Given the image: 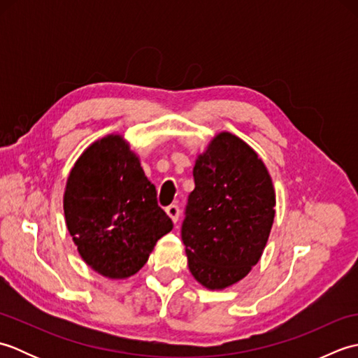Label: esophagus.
I'll return each mask as SVG.
<instances>
[{
	"mask_svg": "<svg viewBox=\"0 0 358 358\" xmlns=\"http://www.w3.org/2000/svg\"><path fill=\"white\" fill-rule=\"evenodd\" d=\"M166 214L171 217V220H172L173 223H177L178 222V217H180V209H178L177 204H171V206H167L166 208Z\"/></svg>",
	"mask_w": 358,
	"mask_h": 358,
	"instance_id": "esophagus-1",
	"label": "esophagus"
}]
</instances>
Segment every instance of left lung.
Here are the masks:
<instances>
[{
  "label": "left lung",
  "instance_id": "8db88e82",
  "mask_svg": "<svg viewBox=\"0 0 358 358\" xmlns=\"http://www.w3.org/2000/svg\"><path fill=\"white\" fill-rule=\"evenodd\" d=\"M181 238L187 266L204 287L220 291L245 278L262 258L275 217V191L262 158L231 132L196 157Z\"/></svg>",
  "mask_w": 358,
  "mask_h": 358
}]
</instances>
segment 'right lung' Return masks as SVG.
Wrapping results in <instances>:
<instances>
[{
    "instance_id": "1",
    "label": "right lung",
    "mask_w": 358,
    "mask_h": 358,
    "mask_svg": "<svg viewBox=\"0 0 358 358\" xmlns=\"http://www.w3.org/2000/svg\"><path fill=\"white\" fill-rule=\"evenodd\" d=\"M63 208L81 258L110 280L138 272L173 227L140 158L118 134L92 143L80 155L67 177Z\"/></svg>"
}]
</instances>
